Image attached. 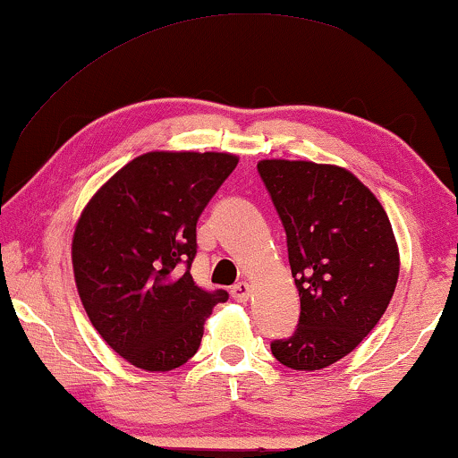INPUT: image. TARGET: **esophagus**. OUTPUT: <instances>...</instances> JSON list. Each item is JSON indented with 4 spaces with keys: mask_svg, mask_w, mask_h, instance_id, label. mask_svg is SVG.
<instances>
[{
    "mask_svg": "<svg viewBox=\"0 0 458 458\" xmlns=\"http://www.w3.org/2000/svg\"><path fill=\"white\" fill-rule=\"evenodd\" d=\"M231 296H233L237 302H246V300L252 296V285H250L248 281H240V284L231 287Z\"/></svg>",
    "mask_w": 458,
    "mask_h": 458,
    "instance_id": "34e87169",
    "label": "esophagus"
}]
</instances>
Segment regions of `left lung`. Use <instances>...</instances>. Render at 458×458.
<instances>
[{
	"instance_id": "obj_1",
	"label": "left lung",
	"mask_w": 458,
	"mask_h": 458,
	"mask_svg": "<svg viewBox=\"0 0 458 458\" xmlns=\"http://www.w3.org/2000/svg\"><path fill=\"white\" fill-rule=\"evenodd\" d=\"M287 235L300 321L271 352L296 371H318L352 352L379 323L400 273L384 206L352 173L310 160H260Z\"/></svg>"
}]
</instances>
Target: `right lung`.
Instances as JSON below:
<instances>
[{"instance_id": "right-lung-1", "label": "right lung", "mask_w": 458, "mask_h": 458, "mask_svg": "<svg viewBox=\"0 0 458 458\" xmlns=\"http://www.w3.org/2000/svg\"><path fill=\"white\" fill-rule=\"evenodd\" d=\"M227 152H148L112 174L81 212L72 271L93 327L143 371H173L198 352L225 290L190 273L198 218L237 166Z\"/></svg>"}]
</instances>
